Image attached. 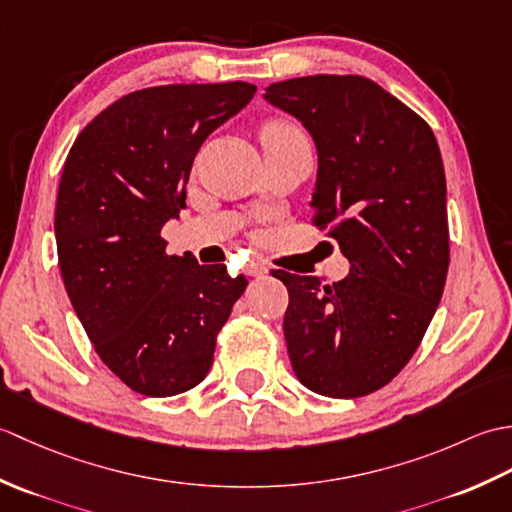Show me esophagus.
Wrapping results in <instances>:
<instances>
[{"label":"esophagus","mask_w":512,"mask_h":512,"mask_svg":"<svg viewBox=\"0 0 512 512\" xmlns=\"http://www.w3.org/2000/svg\"><path fill=\"white\" fill-rule=\"evenodd\" d=\"M268 273V266L262 262H248L246 264V275L248 277H264Z\"/></svg>","instance_id":"34e87169"}]
</instances>
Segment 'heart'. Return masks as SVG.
Instances as JSON below:
<instances>
[{
	"label": "heart",
	"mask_w": 512,
	"mask_h": 512,
	"mask_svg": "<svg viewBox=\"0 0 512 512\" xmlns=\"http://www.w3.org/2000/svg\"><path fill=\"white\" fill-rule=\"evenodd\" d=\"M301 132L290 123L284 121H273L264 127L262 132V143H273V140H284V138H292V136H299Z\"/></svg>",
	"instance_id": "heart-1"
}]
</instances>
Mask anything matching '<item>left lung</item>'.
Here are the masks:
<instances>
[{"instance_id":"8db88e82","label":"left lung","mask_w":512,"mask_h":512,"mask_svg":"<svg viewBox=\"0 0 512 512\" xmlns=\"http://www.w3.org/2000/svg\"><path fill=\"white\" fill-rule=\"evenodd\" d=\"M264 101L295 116L317 147L314 222L350 275L275 277L288 288L284 336L301 385L330 398L385 387L409 363L447 281V180L431 127L354 74L279 81Z\"/></svg>"}]
</instances>
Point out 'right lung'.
Instances as JSON below:
<instances>
[{"instance_id":"right-lung-1","label":"right lung","mask_w":512,"mask_h":512,"mask_svg":"<svg viewBox=\"0 0 512 512\" xmlns=\"http://www.w3.org/2000/svg\"><path fill=\"white\" fill-rule=\"evenodd\" d=\"M255 85H160L123 96L65 158L54 237L65 292L96 354L138 394L202 383L215 336L246 277L167 255L162 226L187 209L202 143L253 99Z\"/></svg>"}]
</instances>
